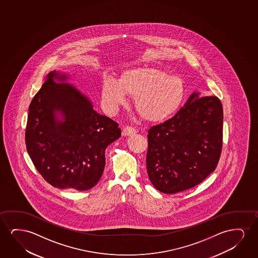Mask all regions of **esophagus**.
Returning <instances> with one entry per match:
<instances>
[{
    "mask_svg": "<svg viewBox=\"0 0 258 258\" xmlns=\"http://www.w3.org/2000/svg\"><path fill=\"white\" fill-rule=\"evenodd\" d=\"M137 133V130L135 127H125L122 130V136L127 137V136H131Z\"/></svg>",
    "mask_w": 258,
    "mask_h": 258,
    "instance_id": "esophagus-1",
    "label": "esophagus"
}]
</instances>
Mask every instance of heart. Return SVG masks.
<instances>
[{"instance_id":"1","label":"heart","mask_w":258,"mask_h":258,"mask_svg":"<svg viewBox=\"0 0 258 258\" xmlns=\"http://www.w3.org/2000/svg\"><path fill=\"white\" fill-rule=\"evenodd\" d=\"M126 94L134 97L139 115L151 122L166 120L180 108L186 88L181 78L155 66L127 69L119 82L107 78L101 85V100L108 113H114L126 101Z\"/></svg>"}]
</instances>
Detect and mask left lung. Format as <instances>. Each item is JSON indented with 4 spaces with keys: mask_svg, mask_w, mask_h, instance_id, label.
Listing matches in <instances>:
<instances>
[{
    "mask_svg": "<svg viewBox=\"0 0 258 258\" xmlns=\"http://www.w3.org/2000/svg\"><path fill=\"white\" fill-rule=\"evenodd\" d=\"M146 167L158 190L175 194L201 183L215 170L223 141L219 98L191 94L176 114L148 131Z\"/></svg>",
    "mask_w": 258,
    "mask_h": 258,
    "instance_id": "obj_1",
    "label": "left lung"
}]
</instances>
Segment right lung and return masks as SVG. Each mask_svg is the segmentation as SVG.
Segmentation results:
<instances>
[{"label":"right lung","mask_w":258,"mask_h":258,"mask_svg":"<svg viewBox=\"0 0 258 258\" xmlns=\"http://www.w3.org/2000/svg\"><path fill=\"white\" fill-rule=\"evenodd\" d=\"M67 80V75L58 71L47 75L29 106L25 145L50 185L88 190L102 176L105 151L120 138V130Z\"/></svg>","instance_id":"obj_1"}]
</instances>
